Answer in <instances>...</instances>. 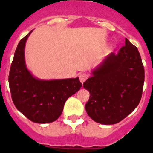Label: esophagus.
<instances>
[{"label": "esophagus", "instance_id": "34e87169", "mask_svg": "<svg viewBox=\"0 0 153 153\" xmlns=\"http://www.w3.org/2000/svg\"><path fill=\"white\" fill-rule=\"evenodd\" d=\"M79 81H80L82 83H83L87 79V78H88V75H87L86 74H85V73H83V74H79Z\"/></svg>", "mask_w": 153, "mask_h": 153}]
</instances>
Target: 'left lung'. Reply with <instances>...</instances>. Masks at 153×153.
<instances>
[{
    "instance_id": "8db88e82",
    "label": "left lung",
    "mask_w": 153,
    "mask_h": 153,
    "mask_svg": "<svg viewBox=\"0 0 153 153\" xmlns=\"http://www.w3.org/2000/svg\"><path fill=\"white\" fill-rule=\"evenodd\" d=\"M144 79L139 51L126 38L118 53L106 56L83 83L90 94L85 106L89 117L104 125L122 121L140 103Z\"/></svg>"
}]
</instances>
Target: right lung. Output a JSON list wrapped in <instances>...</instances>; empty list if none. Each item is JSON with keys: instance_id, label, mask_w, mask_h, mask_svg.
Masks as SVG:
<instances>
[{"instance_id": "right-lung-1", "label": "right lung", "mask_w": 153, "mask_h": 153, "mask_svg": "<svg viewBox=\"0 0 153 153\" xmlns=\"http://www.w3.org/2000/svg\"><path fill=\"white\" fill-rule=\"evenodd\" d=\"M31 30L19 42L9 74V86L16 108L32 122L49 123L57 120L67 99L82 86L79 77L40 79L27 68L24 50Z\"/></svg>"}]
</instances>
